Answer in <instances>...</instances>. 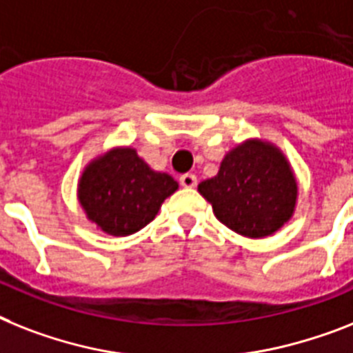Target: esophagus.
I'll use <instances>...</instances> for the list:
<instances>
[{
    "label": "esophagus",
    "instance_id": "34e87169",
    "mask_svg": "<svg viewBox=\"0 0 353 353\" xmlns=\"http://www.w3.org/2000/svg\"><path fill=\"white\" fill-rule=\"evenodd\" d=\"M196 176H194V174H191V173H185V174H182V176H180V185H182V188H185V189H191V188H194V185H196Z\"/></svg>",
    "mask_w": 353,
    "mask_h": 353
}]
</instances>
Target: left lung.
Returning a JSON list of instances; mask_svg holds the SVG:
<instances>
[{
    "mask_svg": "<svg viewBox=\"0 0 353 353\" xmlns=\"http://www.w3.org/2000/svg\"><path fill=\"white\" fill-rule=\"evenodd\" d=\"M214 216L245 238L274 234L294 216L298 179L278 145L247 139L223 157L216 176L198 183Z\"/></svg>",
    "mask_w": 353,
    "mask_h": 353,
    "instance_id": "8db88e82",
    "label": "left lung"
}]
</instances>
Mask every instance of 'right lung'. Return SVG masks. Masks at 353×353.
<instances>
[{
	"label": "right lung",
	"mask_w": 353,
	"mask_h": 353,
	"mask_svg": "<svg viewBox=\"0 0 353 353\" xmlns=\"http://www.w3.org/2000/svg\"><path fill=\"white\" fill-rule=\"evenodd\" d=\"M176 189L179 182L151 170L135 148L117 145L84 165L77 200L97 229L110 236H130L148 225Z\"/></svg>",
	"instance_id": "obj_1"
}]
</instances>
